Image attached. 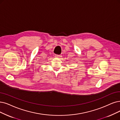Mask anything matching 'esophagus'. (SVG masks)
Wrapping results in <instances>:
<instances>
[{
	"instance_id": "1",
	"label": "esophagus",
	"mask_w": 120,
	"mask_h": 120,
	"mask_svg": "<svg viewBox=\"0 0 120 120\" xmlns=\"http://www.w3.org/2000/svg\"><path fill=\"white\" fill-rule=\"evenodd\" d=\"M55 57H56V58H57V57H62V55H55Z\"/></svg>"
}]
</instances>
